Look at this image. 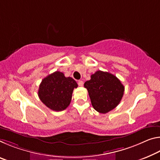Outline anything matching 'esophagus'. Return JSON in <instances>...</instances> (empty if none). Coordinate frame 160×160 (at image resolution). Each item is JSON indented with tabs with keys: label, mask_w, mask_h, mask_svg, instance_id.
Returning <instances> with one entry per match:
<instances>
[{
	"label": "esophagus",
	"mask_w": 160,
	"mask_h": 160,
	"mask_svg": "<svg viewBox=\"0 0 160 160\" xmlns=\"http://www.w3.org/2000/svg\"><path fill=\"white\" fill-rule=\"evenodd\" d=\"M78 85H79V86H82L83 85V81H82V80L78 81Z\"/></svg>",
	"instance_id": "esophagus-1"
}]
</instances>
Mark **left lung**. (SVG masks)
<instances>
[{"instance_id": "8db88e82", "label": "left lung", "mask_w": 160, "mask_h": 160, "mask_svg": "<svg viewBox=\"0 0 160 160\" xmlns=\"http://www.w3.org/2000/svg\"><path fill=\"white\" fill-rule=\"evenodd\" d=\"M84 86L93 108L102 114L110 112L119 105L125 91V87L116 76L101 70L91 75V79L86 81Z\"/></svg>"}]
</instances>
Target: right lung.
<instances>
[{"instance_id":"1","label":"right lung","mask_w":160,"mask_h":160,"mask_svg":"<svg viewBox=\"0 0 160 160\" xmlns=\"http://www.w3.org/2000/svg\"><path fill=\"white\" fill-rule=\"evenodd\" d=\"M78 84L70 77H65L56 71L42 80L39 86L38 97L45 106L54 111H62L69 106L74 88Z\"/></svg>"}]
</instances>
